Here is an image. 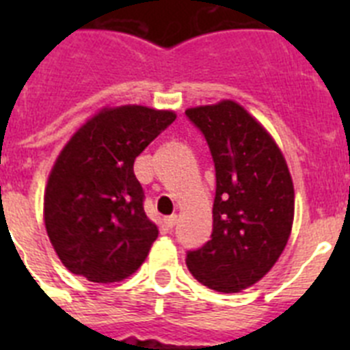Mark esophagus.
<instances>
[{
	"label": "esophagus",
	"mask_w": 350,
	"mask_h": 350,
	"mask_svg": "<svg viewBox=\"0 0 350 350\" xmlns=\"http://www.w3.org/2000/svg\"><path fill=\"white\" fill-rule=\"evenodd\" d=\"M177 221H178V217H177V215H170L168 219H165V224H166V228H173V226L177 224Z\"/></svg>",
	"instance_id": "1"
}]
</instances>
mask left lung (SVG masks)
<instances>
[{
  "label": "left lung",
  "mask_w": 350,
  "mask_h": 350,
  "mask_svg": "<svg viewBox=\"0 0 350 350\" xmlns=\"http://www.w3.org/2000/svg\"><path fill=\"white\" fill-rule=\"evenodd\" d=\"M215 165L212 240L185 262L198 282L219 293L254 286L279 261L295 221V185L267 128L233 100L187 108Z\"/></svg>",
  "instance_id": "1"
}]
</instances>
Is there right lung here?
Masks as SVG:
<instances>
[{
  "label": "right lung",
  "instance_id": "1",
  "mask_svg": "<svg viewBox=\"0 0 350 350\" xmlns=\"http://www.w3.org/2000/svg\"><path fill=\"white\" fill-rule=\"evenodd\" d=\"M177 113L144 105L103 107L70 137L43 194L49 240L66 270L91 282L131 277L159 234L144 210L133 165Z\"/></svg>",
  "mask_w": 350,
  "mask_h": 350
}]
</instances>
